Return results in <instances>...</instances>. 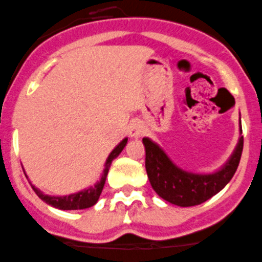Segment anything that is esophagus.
<instances>
[{
    "label": "esophagus",
    "instance_id": "obj_1",
    "mask_svg": "<svg viewBox=\"0 0 262 262\" xmlns=\"http://www.w3.org/2000/svg\"><path fill=\"white\" fill-rule=\"evenodd\" d=\"M128 133H129V136H131V138H135V139L140 138L144 133V126L141 124V122L134 121L133 123L129 124Z\"/></svg>",
    "mask_w": 262,
    "mask_h": 262
}]
</instances>
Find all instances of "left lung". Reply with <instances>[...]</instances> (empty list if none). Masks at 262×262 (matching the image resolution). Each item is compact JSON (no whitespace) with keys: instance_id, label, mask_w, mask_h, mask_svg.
Wrapping results in <instances>:
<instances>
[{"instance_id":"8db88e82","label":"left lung","mask_w":262,"mask_h":262,"mask_svg":"<svg viewBox=\"0 0 262 262\" xmlns=\"http://www.w3.org/2000/svg\"><path fill=\"white\" fill-rule=\"evenodd\" d=\"M143 143L145 169L152 188L160 198L178 206L199 205L218 193L234 177L243 152V136H241L231 157L218 171L196 174L177 166L150 139L144 138Z\"/></svg>"}]
</instances>
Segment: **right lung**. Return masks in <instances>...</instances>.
Wrapping results in <instances>:
<instances>
[{"instance_id": "right-lung-1", "label": "right lung", "mask_w": 262, "mask_h": 262, "mask_svg": "<svg viewBox=\"0 0 262 262\" xmlns=\"http://www.w3.org/2000/svg\"><path fill=\"white\" fill-rule=\"evenodd\" d=\"M127 144V138L123 139L121 143L112 150V153L107 157L106 162H105V169L102 171L101 179L100 182L95 184L93 187H90V188L84 189V191L78 192V193H73V195L69 196H49L44 195L40 189L36 188L35 186H32L33 191L36 192V195L41 199L42 201H45L49 205L54 206L57 209L62 210H78V209H85V208H91V206L95 205L97 203L98 198L101 195L102 188H104L105 181H106L107 172H109V167L112 165L113 160L117 158L119 156V153L123 150V148L126 147Z\"/></svg>"}]
</instances>
